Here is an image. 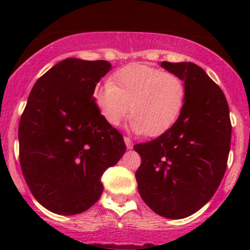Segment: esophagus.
Wrapping results in <instances>:
<instances>
[{
  "instance_id": "1",
  "label": "esophagus",
  "mask_w": 250,
  "mask_h": 250,
  "mask_svg": "<svg viewBox=\"0 0 250 250\" xmlns=\"http://www.w3.org/2000/svg\"><path fill=\"white\" fill-rule=\"evenodd\" d=\"M124 140H125V144H126V147L127 149H131L132 147V141H131V139L130 138H127V136H124Z\"/></svg>"
}]
</instances>
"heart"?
<instances>
[{
  "mask_svg": "<svg viewBox=\"0 0 250 250\" xmlns=\"http://www.w3.org/2000/svg\"><path fill=\"white\" fill-rule=\"evenodd\" d=\"M94 100L103 119L111 126H118L130 111L134 131L159 136L182 114L187 86L174 72L132 63L120 68L111 81L98 86Z\"/></svg>",
  "mask_w": 250,
  "mask_h": 250,
  "instance_id": "heart-1",
  "label": "heart"
}]
</instances>
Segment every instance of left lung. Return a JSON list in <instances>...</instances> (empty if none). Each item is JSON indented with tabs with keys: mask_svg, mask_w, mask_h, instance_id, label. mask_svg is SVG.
<instances>
[{
	"mask_svg": "<svg viewBox=\"0 0 250 250\" xmlns=\"http://www.w3.org/2000/svg\"><path fill=\"white\" fill-rule=\"evenodd\" d=\"M179 75L187 100L178 120L159 138L134 145L141 158L138 190L152 211L182 219L204 207L227 170L231 140L229 106L224 92L200 66L167 62Z\"/></svg>",
	"mask_w": 250,
	"mask_h": 250,
	"instance_id": "left-lung-1",
	"label": "left lung"
}]
</instances>
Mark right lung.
<instances>
[{
	"instance_id": "obj_1",
	"label": "right lung",
	"mask_w": 250,
	"mask_h": 250,
	"mask_svg": "<svg viewBox=\"0 0 250 250\" xmlns=\"http://www.w3.org/2000/svg\"><path fill=\"white\" fill-rule=\"evenodd\" d=\"M110 68L104 60L66 59L30 92L19 126L20 165L35 199L52 213L91 208L103 193V174L126 150L92 98Z\"/></svg>"
}]
</instances>
